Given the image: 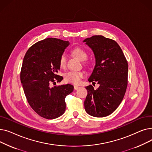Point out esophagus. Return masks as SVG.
<instances>
[{
    "label": "esophagus",
    "mask_w": 152,
    "mask_h": 152,
    "mask_svg": "<svg viewBox=\"0 0 152 152\" xmlns=\"http://www.w3.org/2000/svg\"><path fill=\"white\" fill-rule=\"evenodd\" d=\"M79 88V86H74V89H75V90H77V89H78Z\"/></svg>",
    "instance_id": "1"
}]
</instances>
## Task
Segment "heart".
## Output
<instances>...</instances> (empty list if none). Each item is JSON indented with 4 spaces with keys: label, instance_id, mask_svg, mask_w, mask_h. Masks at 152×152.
Masks as SVG:
<instances>
[{
    "label": "heart",
    "instance_id": "b5f03b06",
    "mask_svg": "<svg viewBox=\"0 0 152 152\" xmlns=\"http://www.w3.org/2000/svg\"><path fill=\"white\" fill-rule=\"evenodd\" d=\"M72 53L77 57L79 60L81 61H84L86 60L87 57V54L86 52L80 47L75 48L72 50ZM67 61V57L65 53H63L61 55L59 58V65L61 67L64 68L66 66ZM85 73L84 71H69L66 72L64 75V79L66 83H72L77 84L81 81V79L85 77Z\"/></svg>",
    "mask_w": 152,
    "mask_h": 152
}]
</instances>
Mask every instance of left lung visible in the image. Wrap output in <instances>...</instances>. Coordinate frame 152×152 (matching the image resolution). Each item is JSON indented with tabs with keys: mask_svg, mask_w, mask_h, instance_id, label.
<instances>
[{
	"mask_svg": "<svg viewBox=\"0 0 152 152\" xmlns=\"http://www.w3.org/2000/svg\"><path fill=\"white\" fill-rule=\"evenodd\" d=\"M84 42L91 48L95 57V66L88 81L99 84L96 90L92 85L86 87L84 108L92 116L105 117L115 111L124 98L128 64L121 47L113 39L93 36Z\"/></svg>",
	"mask_w": 152,
	"mask_h": 152,
	"instance_id": "8db88e82",
	"label": "left lung"
}]
</instances>
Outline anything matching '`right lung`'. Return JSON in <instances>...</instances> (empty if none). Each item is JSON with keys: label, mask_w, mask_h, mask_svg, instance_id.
Masks as SVG:
<instances>
[{"label": "right lung", "mask_w": 152, "mask_h": 152, "mask_svg": "<svg viewBox=\"0 0 152 152\" xmlns=\"http://www.w3.org/2000/svg\"><path fill=\"white\" fill-rule=\"evenodd\" d=\"M69 44L57 38H47L30 47L23 58L20 79L24 92L31 107L45 119L57 118L65 113V98L73 91L69 84L51 87L63 79L57 75L59 58Z\"/></svg>", "instance_id": "right-lung-1"}]
</instances>
